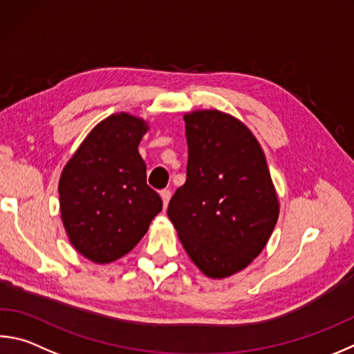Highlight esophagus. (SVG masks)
Returning a JSON list of instances; mask_svg holds the SVG:
<instances>
[{
    "label": "esophagus",
    "mask_w": 354,
    "mask_h": 354,
    "mask_svg": "<svg viewBox=\"0 0 354 354\" xmlns=\"http://www.w3.org/2000/svg\"><path fill=\"white\" fill-rule=\"evenodd\" d=\"M170 196H171V192H170V190H162V192H160V198H162V203H164V209H167V205H169V201H170Z\"/></svg>",
    "instance_id": "esophagus-1"
}]
</instances>
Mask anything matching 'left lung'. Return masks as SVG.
I'll list each match as a JSON object with an SVG mask.
<instances>
[{"label": "left lung", "mask_w": 354, "mask_h": 354, "mask_svg": "<svg viewBox=\"0 0 354 354\" xmlns=\"http://www.w3.org/2000/svg\"><path fill=\"white\" fill-rule=\"evenodd\" d=\"M187 179L167 215L185 252L210 279H226L260 255L279 220V196L259 140L234 115L184 114Z\"/></svg>", "instance_id": "8db88e82"}]
</instances>
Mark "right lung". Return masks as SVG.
<instances>
[{
    "label": "right lung",
    "mask_w": 354,
    "mask_h": 354,
    "mask_svg": "<svg viewBox=\"0 0 354 354\" xmlns=\"http://www.w3.org/2000/svg\"><path fill=\"white\" fill-rule=\"evenodd\" d=\"M147 131L149 124L136 115H108L62 171L60 214L69 243L99 265L130 252L162 210V199L147 185L138 150Z\"/></svg>",
    "instance_id": "1"
}]
</instances>
